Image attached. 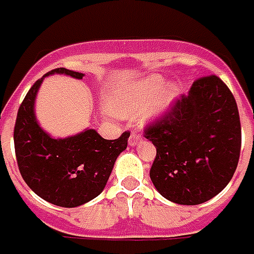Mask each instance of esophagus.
I'll list each match as a JSON object with an SVG mask.
<instances>
[{
    "mask_svg": "<svg viewBox=\"0 0 254 254\" xmlns=\"http://www.w3.org/2000/svg\"><path fill=\"white\" fill-rule=\"evenodd\" d=\"M141 141H142V136L141 134H138V132H132V134L130 135V139H128L131 146H135V145H138V143H141Z\"/></svg>",
    "mask_w": 254,
    "mask_h": 254,
    "instance_id": "34e87169",
    "label": "esophagus"
}]
</instances>
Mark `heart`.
<instances>
[{"mask_svg":"<svg viewBox=\"0 0 254 254\" xmlns=\"http://www.w3.org/2000/svg\"><path fill=\"white\" fill-rule=\"evenodd\" d=\"M163 79L157 76H149L139 83L130 86V87H123V89L116 90L112 95L111 108L115 115L120 118H130L135 116L136 113L147 108L152 101L156 98L163 89ZM176 97L175 89L165 90L163 94L157 98L152 108L147 111L146 116L149 119L160 118L163 116L168 109L171 104Z\"/></svg>","mask_w":254,"mask_h":254,"instance_id":"1","label":"heart"}]
</instances>
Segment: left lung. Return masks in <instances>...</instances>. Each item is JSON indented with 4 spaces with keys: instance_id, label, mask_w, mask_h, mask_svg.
Here are the masks:
<instances>
[{
    "instance_id": "obj_1",
    "label": "left lung",
    "mask_w": 254,
    "mask_h": 254,
    "mask_svg": "<svg viewBox=\"0 0 254 254\" xmlns=\"http://www.w3.org/2000/svg\"><path fill=\"white\" fill-rule=\"evenodd\" d=\"M156 146L150 179L175 204L209 201L231 181L241 153L237 102L216 75L197 79L188 95L172 102L145 128Z\"/></svg>"
}]
</instances>
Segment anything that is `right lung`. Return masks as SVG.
I'll list each match as a JSON object with an SVG mask.
<instances>
[{
    "label": "right lung",
    "instance_id": "right-lung-1",
    "mask_svg": "<svg viewBox=\"0 0 254 254\" xmlns=\"http://www.w3.org/2000/svg\"><path fill=\"white\" fill-rule=\"evenodd\" d=\"M52 73H65L82 79L83 73L56 68ZM44 78L28 90L17 111L13 141L19 171L34 193L50 204L75 208L100 195L112 172L118 156L127 147L130 132L118 139H104L95 130L56 139L46 134L34 115V102Z\"/></svg>",
    "mask_w": 254,
    "mask_h": 254
}]
</instances>
